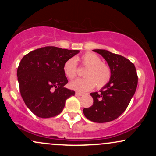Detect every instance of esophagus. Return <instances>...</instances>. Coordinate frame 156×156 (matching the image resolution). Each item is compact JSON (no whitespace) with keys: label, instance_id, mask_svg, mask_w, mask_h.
Masks as SVG:
<instances>
[{"label":"esophagus","instance_id":"34e87169","mask_svg":"<svg viewBox=\"0 0 156 156\" xmlns=\"http://www.w3.org/2000/svg\"><path fill=\"white\" fill-rule=\"evenodd\" d=\"M82 95H83V94H82V93L78 92H76V96H77V97H80V96H82Z\"/></svg>","mask_w":156,"mask_h":156}]
</instances>
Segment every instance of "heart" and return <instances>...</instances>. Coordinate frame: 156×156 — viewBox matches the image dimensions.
<instances>
[{
  "instance_id": "heart-1",
  "label": "heart",
  "mask_w": 156,
  "mask_h": 156,
  "mask_svg": "<svg viewBox=\"0 0 156 156\" xmlns=\"http://www.w3.org/2000/svg\"><path fill=\"white\" fill-rule=\"evenodd\" d=\"M87 67L83 73L85 78H78L69 83V87L73 90L80 92H88L95 87L102 89L105 87L112 78V70L107 64L102 62L101 58L95 53L87 52L80 58H71L67 60L63 66L65 76L69 79H73L77 76V62Z\"/></svg>"
}]
</instances>
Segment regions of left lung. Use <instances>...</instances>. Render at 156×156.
<instances>
[{"mask_svg": "<svg viewBox=\"0 0 156 156\" xmlns=\"http://www.w3.org/2000/svg\"><path fill=\"white\" fill-rule=\"evenodd\" d=\"M93 51L101 54L112 70V78L100 92H92L93 105L83 108V114L94 122H108L116 119L125 112L135 94L138 76L134 64L120 55L105 50Z\"/></svg>", "mask_w": 156, "mask_h": 156, "instance_id": "left-lung-1", "label": "left lung"}]
</instances>
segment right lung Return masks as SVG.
<instances>
[{"label": "right lung", "mask_w": 156, "mask_h": 156, "mask_svg": "<svg viewBox=\"0 0 156 156\" xmlns=\"http://www.w3.org/2000/svg\"><path fill=\"white\" fill-rule=\"evenodd\" d=\"M79 53L78 50L54 47L38 48L25 55L17 68L20 92L32 113L41 118L58 115L74 91L64 87L68 83L63 71L65 62Z\"/></svg>", "instance_id": "add662e5"}]
</instances>
